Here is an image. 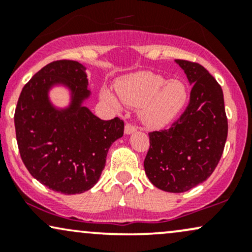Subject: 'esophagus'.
Instances as JSON below:
<instances>
[{"mask_svg": "<svg viewBox=\"0 0 252 252\" xmlns=\"http://www.w3.org/2000/svg\"><path fill=\"white\" fill-rule=\"evenodd\" d=\"M136 130H137V128H136V126H131V124L126 123V128H124V132H126V135H131V134H134Z\"/></svg>", "mask_w": 252, "mask_h": 252, "instance_id": "obj_1", "label": "esophagus"}]
</instances>
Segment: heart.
<instances>
[{"label":"heart","instance_id":"heart-1","mask_svg":"<svg viewBox=\"0 0 252 252\" xmlns=\"http://www.w3.org/2000/svg\"><path fill=\"white\" fill-rule=\"evenodd\" d=\"M117 96L123 104L138 108V114L148 128H163L182 114L189 99V90L181 79H169L153 73L137 72L116 83ZM100 98L118 108L120 102L109 90L100 91Z\"/></svg>","mask_w":252,"mask_h":252}]
</instances>
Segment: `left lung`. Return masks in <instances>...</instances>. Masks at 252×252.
<instances>
[{
	"mask_svg": "<svg viewBox=\"0 0 252 252\" xmlns=\"http://www.w3.org/2000/svg\"><path fill=\"white\" fill-rule=\"evenodd\" d=\"M175 63L193 85L189 104L172 128L150 132L144 170L158 189L182 193L213 173L226 142L227 118L222 90L209 71L186 60Z\"/></svg>",
	"mask_w": 252,
	"mask_h": 252,
	"instance_id": "obj_1",
	"label": "left lung"
}]
</instances>
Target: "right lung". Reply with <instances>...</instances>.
<instances>
[{
    "label": "right lung",
    "instance_id": "right-lung-1",
    "mask_svg": "<svg viewBox=\"0 0 252 252\" xmlns=\"http://www.w3.org/2000/svg\"><path fill=\"white\" fill-rule=\"evenodd\" d=\"M85 71L83 63L72 60L46 65L24 86L14 116L26 168L46 187L63 194L92 189L105 167L109 148L123 136V121H103L84 105L91 97ZM56 87L68 92L65 107L51 100Z\"/></svg>",
    "mask_w": 252,
    "mask_h": 252
}]
</instances>
